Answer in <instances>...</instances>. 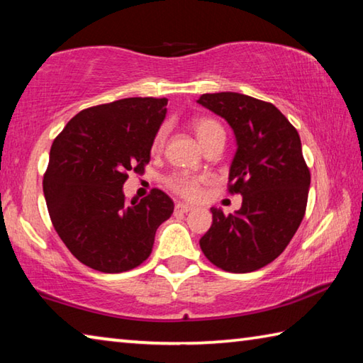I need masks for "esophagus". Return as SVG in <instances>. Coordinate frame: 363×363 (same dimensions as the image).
I'll list each match as a JSON object with an SVG mask.
<instances>
[{"label": "esophagus", "mask_w": 363, "mask_h": 363, "mask_svg": "<svg viewBox=\"0 0 363 363\" xmlns=\"http://www.w3.org/2000/svg\"><path fill=\"white\" fill-rule=\"evenodd\" d=\"M191 209H193V207L188 206V204H183V203H177V204H175V212L186 213V212H189Z\"/></svg>", "instance_id": "obj_1"}]
</instances>
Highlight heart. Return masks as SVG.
<instances>
[{
    "label": "heart",
    "instance_id": "1",
    "mask_svg": "<svg viewBox=\"0 0 363 363\" xmlns=\"http://www.w3.org/2000/svg\"><path fill=\"white\" fill-rule=\"evenodd\" d=\"M191 128L196 135V138L201 143V146L206 147L211 145L212 141H216L218 138L225 140V132L220 123L217 121H213L211 117H199L194 118L191 122ZM164 141V130L156 135L154 138V147H159ZM167 185L172 189V191L177 193L178 196L185 199H194L198 198L199 194V178L186 175V174H175L167 178Z\"/></svg>",
    "mask_w": 363,
    "mask_h": 363
}]
</instances>
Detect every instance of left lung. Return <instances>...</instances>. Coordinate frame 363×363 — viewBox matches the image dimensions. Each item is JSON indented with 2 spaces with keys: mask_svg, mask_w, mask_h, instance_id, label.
I'll list each match as a JSON object with an SVG mask.
<instances>
[{
  "mask_svg": "<svg viewBox=\"0 0 363 363\" xmlns=\"http://www.w3.org/2000/svg\"><path fill=\"white\" fill-rule=\"evenodd\" d=\"M198 103L233 130L228 183L230 193L242 196L230 216L211 207L212 227L199 246L225 272L259 270L284 251L304 218L311 172L299 133L275 106L247 94L206 93Z\"/></svg>",
  "mask_w": 363,
  "mask_h": 363,
  "instance_id": "obj_1",
  "label": "left lung"
}]
</instances>
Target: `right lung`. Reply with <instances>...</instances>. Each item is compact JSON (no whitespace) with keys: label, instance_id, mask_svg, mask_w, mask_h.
I'll return each instance as SVG.
<instances>
[{"label":"right lung","instance_id":"1","mask_svg":"<svg viewBox=\"0 0 363 363\" xmlns=\"http://www.w3.org/2000/svg\"><path fill=\"white\" fill-rule=\"evenodd\" d=\"M167 114L165 98H125L88 108L52 141L43 193L52 227L82 264L104 273L150 257L174 201L154 188L127 203L128 172H143Z\"/></svg>","mask_w":363,"mask_h":363}]
</instances>
